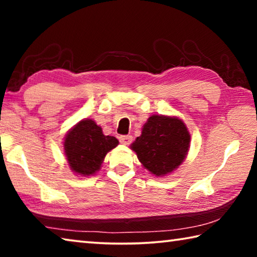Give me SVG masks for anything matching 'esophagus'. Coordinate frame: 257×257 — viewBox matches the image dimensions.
Returning a JSON list of instances; mask_svg holds the SVG:
<instances>
[{
	"mask_svg": "<svg viewBox=\"0 0 257 257\" xmlns=\"http://www.w3.org/2000/svg\"><path fill=\"white\" fill-rule=\"evenodd\" d=\"M119 141H120L121 144L130 145V144H132V142H133V137L129 136V135H127V136H120Z\"/></svg>",
	"mask_w": 257,
	"mask_h": 257,
	"instance_id": "34e87169",
	"label": "esophagus"
}]
</instances>
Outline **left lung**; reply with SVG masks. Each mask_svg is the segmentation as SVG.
I'll return each mask as SVG.
<instances>
[{
    "label": "left lung",
    "mask_w": 257,
    "mask_h": 257,
    "mask_svg": "<svg viewBox=\"0 0 257 257\" xmlns=\"http://www.w3.org/2000/svg\"><path fill=\"white\" fill-rule=\"evenodd\" d=\"M189 142L190 135L180 119L152 115L132 149L147 170L165 176L185 160Z\"/></svg>",
    "instance_id": "8db88e82"
}]
</instances>
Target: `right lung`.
I'll return each mask as SVG.
<instances>
[{
  "label": "right lung",
  "instance_id": "add662e5",
  "mask_svg": "<svg viewBox=\"0 0 257 257\" xmlns=\"http://www.w3.org/2000/svg\"><path fill=\"white\" fill-rule=\"evenodd\" d=\"M119 144L113 136H105L95 121L82 120L66 136V152L71 170L78 175L90 176L99 170L107 152Z\"/></svg>",
  "mask_w": 257,
  "mask_h": 257
}]
</instances>
